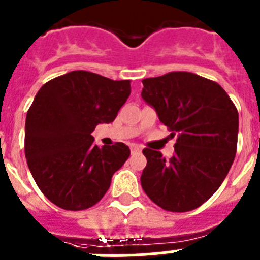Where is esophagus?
<instances>
[{
	"label": "esophagus",
	"instance_id": "obj_1",
	"mask_svg": "<svg viewBox=\"0 0 260 260\" xmlns=\"http://www.w3.org/2000/svg\"><path fill=\"white\" fill-rule=\"evenodd\" d=\"M130 150H132V153H138L141 152L142 148L139 146H137V144H132V146H130Z\"/></svg>",
	"mask_w": 260,
	"mask_h": 260
}]
</instances>
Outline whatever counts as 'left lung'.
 <instances>
[{"label":"left lung","mask_w":260,"mask_h":260,"mask_svg":"<svg viewBox=\"0 0 260 260\" xmlns=\"http://www.w3.org/2000/svg\"><path fill=\"white\" fill-rule=\"evenodd\" d=\"M142 83L143 100L156 110L171 137H177L169 160L144 148L142 187L162 210H195L215 194L233 164L237 108L220 84L192 73L173 71Z\"/></svg>","instance_id":"left-lung-1"}]
</instances>
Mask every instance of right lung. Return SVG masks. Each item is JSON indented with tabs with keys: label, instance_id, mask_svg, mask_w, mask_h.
<instances>
[{
	"label": "right lung",
	"instance_id": "1",
	"mask_svg": "<svg viewBox=\"0 0 260 260\" xmlns=\"http://www.w3.org/2000/svg\"><path fill=\"white\" fill-rule=\"evenodd\" d=\"M130 92V80L77 70L36 93L26 117L24 152L39 189L59 208L95 206L128 158L126 144L99 147L91 134L100 123L113 122Z\"/></svg>",
	"mask_w": 260,
	"mask_h": 260
}]
</instances>
